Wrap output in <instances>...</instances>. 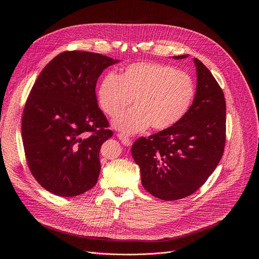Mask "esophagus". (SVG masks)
Returning a JSON list of instances; mask_svg holds the SVG:
<instances>
[{
  "label": "esophagus",
  "mask_w": 259,
  "mask_h": 259,
  "mask_svg": "<svg viewBox=\"0 0 259 259\" xmlns=\"http://www.w3.org/2000/svg\"><path fill=\"white\" fill-rule=\"evenodd\" d=\"M117 136H118V138L121 140V142H122L124 145L129 146V145L132 144V140H131L128 136H126V135H124V134H121V133H118Z\"/></svg>",
  "instance_id": "obj_1"
}]
</instances>
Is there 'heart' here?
<instances>
[{"label":"heart","instance_id":"heart-1","mask_svg":"<svg viewBox=\"0 0 259 259\" xmlns=\"http://www.w3.org/2000/svg\"><path fill=\"white\" fill-rule=\"evenodd\" d=\"M97 102L102 112L116 117L134 99L135 106L113 121L126 135L149 129H168L179 122L193 102L195 85L189 73L152 61L134 62L120 75L109 72L97 88Z\"/></svg>","mask_w":259,"mask_h":259}]
</instances>
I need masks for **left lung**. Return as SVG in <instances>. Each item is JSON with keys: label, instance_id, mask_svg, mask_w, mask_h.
<instances>
[{"label": "left lung", "instance_id": "left-lung-1", "mask_svg": "<svg viewBox=\"0 0 259 259\" xmlns=\"http://www.w3.org/2000/svg\"><path fill=\"white\" fill-rule=\"evenodd\" d=\"M194 62L197 91L188 113L172 127L138 138L131 149L143 188L165 201L183 199L200 189L225 151V94L211 71L198 58Z\"/></svg>", "mask_w": 259, "mask_h": 259}]
</instances>
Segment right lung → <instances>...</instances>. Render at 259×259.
Masks as SVG:
<instances>
[{
  "label": "right lung",
  "mask_w": 259,
  "mask_h": 259,
  "mask_svg": "<svg viewBox=\"0 0 259 259\" xmlns=\"http://www.w3.org/2000/svg\"><path fill=\"white\" fill-rule=\"evenodd\" d=\"M119 62L86 51H65L41 71L25 102L21 133L28 168L60 197L91 190L100 173L99 151L113 136L95 94L102 71Z\"/></svg>",
  "instance_id": "add662e5"
}]
</instances>
